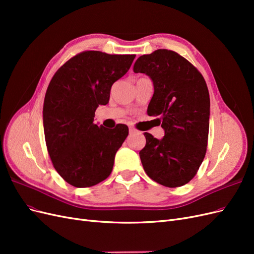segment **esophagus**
<instances>
[{
    "mask_svg": "<svg viewBox=\"0 0 254 254\" xmlns=\"http://www.w3.org/2000/svg\"><path fill=\"white\" fill-rule=\"evenodd\" d=\"M135 132H136V130H135L134 128H131V127L129 128V133H130V134H131V133H135Z\"/></svg>",
    "mask_w": 254,
    "mask_h": 254,
    "instance_id": "34e87169",
    "label": "esophagus"
}]
</instances>
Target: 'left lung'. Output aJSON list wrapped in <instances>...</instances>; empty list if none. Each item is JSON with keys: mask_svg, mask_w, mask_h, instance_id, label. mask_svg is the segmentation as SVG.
Masks as SVG:
<instances>
[{"mask_svg": "<svg viewBox=\"0 0 254 254\" xmlns=\"http://www.w3.org/2000/svg\"><path fill=\"white\" fill-rule=\"evenodd\" d=\"M134 73L153 83L147 113L164 129L162 139L145 132L141 162L150 178L178 188L194 178L205 156L210 120V95L202 75L176 52L157 50L136 59Z\"/></svg>", "mask_w": 254, "mask_h": 254, "instance_id": "1", "label": "left lung"}]
</instances>
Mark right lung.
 <instances>
[{
  "instance_id": "right-lung-1",
  "label": "right lung",
  "mask_w": 254,
  "mask_h": 254,
  "mask_svg": "<svg viewBox=\"0 0 254 254\" xmlns=\"http://www.w3.org/2000/svg\"><path fill=\"white\" fill-rule=\"evenodd\" d=\"M134 57L82 52L66 61L49 84L43 104L45 142L55 170L75 188L95 186L112 172L128 127H98L95 110L108 104L112 84L127 73Z\"/></svg>"
}]
</instances>
